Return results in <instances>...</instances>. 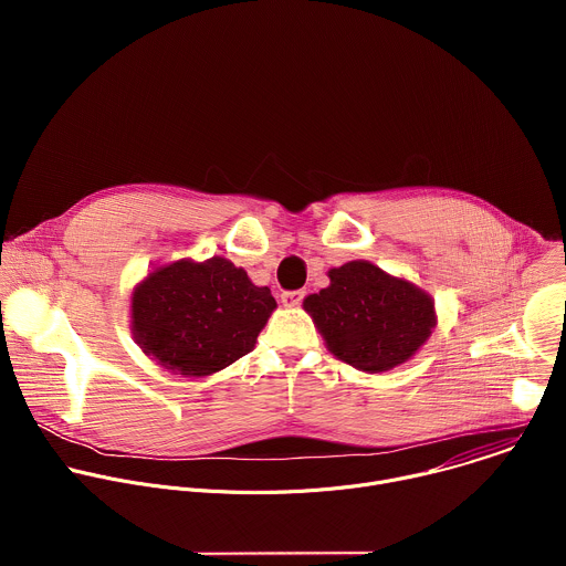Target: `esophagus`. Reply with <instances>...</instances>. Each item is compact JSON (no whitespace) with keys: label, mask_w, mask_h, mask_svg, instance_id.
<instances>
[{"label":"esophagus","mask_w":566,"mask_h":566,"mask_svg":"<svg viewBox=\"0 0 566 566\" xmlns=\"http://www.w3.org/2000/svg\"><path fill=\"white\" fill-rule=\"evenodd\" d=\"M304 300V291H284L282 293V304L284 306H300Z\"/></svg>","instance_id":"34e87169"}]
</instances>
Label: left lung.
<instances>
[{
    "label": "left lung",
    "mask_w": 566,
    "mask_h": 566,
    "mask_svg": "<svg viewBox=\"0 0 566 566\" xmlns=\"http://www.w3.org/2000/svg\"><path fill=\"white\" fill-rule=\"evenodd\" d=\"M329 286L304 297L327 349L367 371H389L415 358L437 327L434 297L406 277L389 275L367 260L329 273Z\"/></svg>",
    "instance_id": "obj_1"
}]
</instances>
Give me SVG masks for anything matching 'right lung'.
Returning <instances> with one entry per match:
<instances>
[{
  "mask_svg": "<svg viewBox=\"0 0 566 566\" xmlns=\"http://www.w3.org/2000/svg\"><path fill=\"white\" fill-rule=\"evenodd\" d=\"M275 308L271 289L230 260L184 258L154 266L134 286L129 327L158 367L203 378L253 352Z\"/></svg>",
  "mask_w": 566,
  "mask_h": 566,
  "instance_id": "right-lung-1",
  "label": "right lung"
}]
</instances>
